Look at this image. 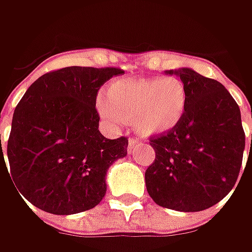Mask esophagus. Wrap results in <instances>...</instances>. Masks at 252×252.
Segmentation results:
<instances>
[{
    "instance_id": "34e87169",
    "label": "esophagus",
    "mask_w": 252,
    "mask_h": 252,
    "mask_svg": "<svg viewBox=\"0 0 252 252\" xmlns=\"http://www.w3.org/2000/svg\"><path fill=\"white\" fill-rule=\"evenodd\" d=\"M137 139H133V137H131L130 140H129V149H133V147H134V146H136V144H137Z\"/></svg>"
}]
</instances>
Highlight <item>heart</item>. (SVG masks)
I'll return each mask as SVG.
<instances>
[{
	"label": "heart",
	"instance_id": "heart-1",
	"mask_svg": "<svg viewBox=\"0 0 252 252\" xmlns=\"http://www.w3.org/2000/svg\"><path fill=\"white\" fill-rule=\"evenodd\" d=\"M105 121L121 125L131 121L143 136L160 134L177 127L188 108L185 84L175 77L119 80L112 83L105 99L96 102Z\"/></svg>",
	"mask_w": 252,
	"mask_h": 252
}]
</instances>
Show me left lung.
Listing matches in <instances>:
<instances>
[{"label": "left lung", "instance_id": "left-lung-1", "mask_svg": "<svg viewBox=\"0 0 252 252\" xmlns=\"http://www.w3.org/2000/svg\"><path fill=\"white\" fill-rule=\"evenodd\" d=\"M167 74L185 84L188 108L177 127L150 139L156 160L146 169L147 192L162 208L205 210L237 182L246 147L240 108L216 80L190 68Z\"/></svg>", "mask_w": 252, "mask_h": 252}]
</instances>
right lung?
<instances>
[{
  "label": "right lung",
  "instance_id": "right-lung-1",
  "mask_svg": "<svg viewBox=\"0 0 252 252\" xmlns=\"http://www.w3.org/2000/svg\"><path fill=\"white\" fill-rule=\"evenodd\" d=\"M122 73L116 67H64L43 74L25 92L6 156L15 187L33 206L74 215L105 196L108 168L126 157L129 140L102 136L95 103L101 85ZM0 149V165L6 168L1 136Z\"/></svg>",
  "mask_w": 252,
  "mask_h": 252
}]
</instances>
